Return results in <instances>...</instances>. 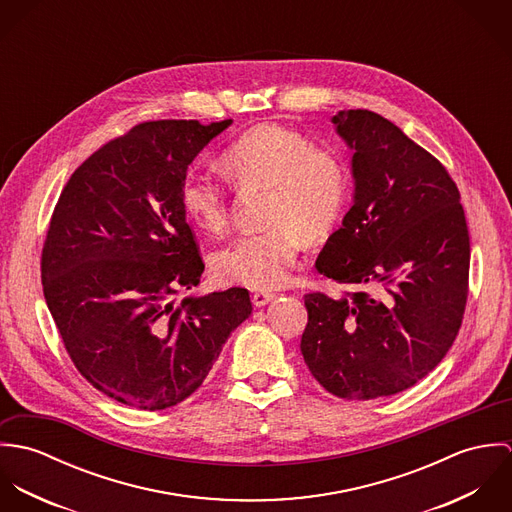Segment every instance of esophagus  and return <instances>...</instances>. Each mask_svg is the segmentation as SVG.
Returning a JSON list of instances; mask_svg holds the SVG:
<instances>
[{
  "mask_svg": "<svg viewBox=\"0 0 512 512\" xmlns=\"http://www.w3.org/2000/svg\"><path fill=\"white\" fill-rule=\"evenodd\" d=\"M274 297H276V295L272 292H254L252 293V303H254L256 307H262V305L270 303Z\"/></svg>",
  "mask_w": 512,
  "mask_h": 512,
  "instance_id": "obj_1",
  "label": "esophagus"
}]
</instances>
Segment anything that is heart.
<instances>
[{"label": "heart", "mask_w": 512, "mask_h": 512, "mask_svg": "<svg viewBox=\"0 0 512 512\" xmlns=\"http://www.w3.org/2000/svg\"><path fill=\"white\" fill-rule=\"evenodd\" d=\"M222 169L240 189H266L264 224L222 248L215 272L222 282L252 290L280 288L295 266L301 236L325 238L343 217L349 199V173L343 159L315 146L305 134L260 124L222 151ZM181 207L193 224L220 234L228 226V195L207 173H187Z\"/></svg>", "instance_id": "1"}]
</instances>
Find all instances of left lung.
Segmentation results:
<instances>
[{
    "mask_svg": "<svg viewBox=\"0 0 512 512\" xmlns=\"http://www.w3.org/2000/svg\"><path fill=\"white\" fill-rule=\"evenodd\" d=\"M353 149V207L315 268L351 286L307 293L301 355L315 380L347 400L398 394L441 363L469 293V230L447 169L370 110H341Z\"/></svg>",
    "mask_w": 512,
    "mask_h": 512,
    "instance_id": "1",
    "label": "left lung"
}]
</instances>
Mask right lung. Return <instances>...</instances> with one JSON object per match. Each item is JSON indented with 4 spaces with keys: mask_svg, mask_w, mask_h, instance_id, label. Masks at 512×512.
Wrapping results in <instances>:
<instances>
[{
    "mask_svg": "<svg viewBox=\"0 0 512 512\" xmlns=\"http://www.w3.org/2000/svg\"><path fill=\"white\" fill-rule=\"evenodd\" d=\"M230 124H138L74 171L53 211L41 254L47 307L76 370L126 406L155 412L189 398L252 313L244 288L171 301L205 270L181 183Z\"/></svg>",
    "mask_w": 512,
    "mask_h": 512,
    "instance_id": "add662e5",
    "label": "right lung"
}]
</instances>
